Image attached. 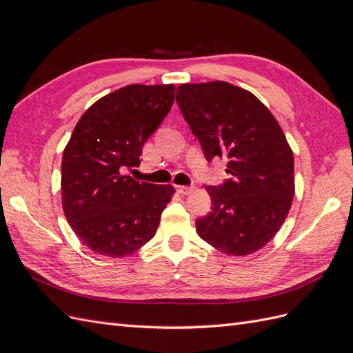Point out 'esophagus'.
I'll list each match as a JSON object with an SVG mask.
<instances>
[{
	"mask_svg": "<svg viewBox=\"0 0 353 353\" xmlns=\"http://www.w3.org/2000/svg\"><path fill=\"white\" fill-rule=\"evenodd\" d=\"M176 191L179 194H191L194 191V187H188V185H176Z\"/></svg>",
	"mask_w": 353,
	"mask_h": 353,
	"instance_id": "1",
	"label": "esophagus"
}]
</instances>
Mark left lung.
<instances>
[{
	"label": "left lung",
	"instance_id": "obj_1",
	"mask_svg": "<svg viewBox=\"0 0 353 353\" xmlns=\"http://www.w3.org/2000/svg\"><path fill=\"white\" fill-rule=\"evenodd\" d=\"M176 103L208 162L228 160L230 179L208 185L212 210L196 221L219 252H258L281 228L294 196V159L280 123L250 91L230 82L181 83Z\"/></svg>",
	"mask_w": 353,
	"mask_h": 353
}]
</instances>
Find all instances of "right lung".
<instances>
[{
	"instance_id": "obj_1",
	"label": "right lung",
	"mask_w": 353,
	"mask_h": 353,
	"mask_svg": "<svg viewBox=\"0 0 353 353\" xmlns=\"http://www.w3.org/2000/svg\"><path fill=\"white\" fill-rule=\"evenodd\" d=\"M175 87L132 83L87 109L61 160V205L79 240L92 252L125 258L150 241L172 185L125 175L140 165L143 145L174 104Z\"/></svg>"
}]
</instances>
